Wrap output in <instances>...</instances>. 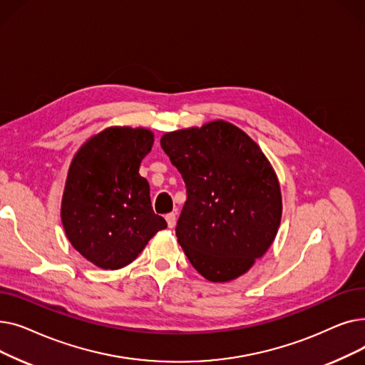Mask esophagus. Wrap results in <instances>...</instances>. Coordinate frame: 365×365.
Masks as SVG:
<instances>
[{"mask_svg": "<svg viewBox=\"0 0 365 365\" xmlns=\"http://www.w3.org/2000/svg\"><path fill=\"white\" fill-rule=\"evenodd\" d=\"M165 220H167V225H168V227H175V225H176V213H168L167 216H165Z\"/></svg>", "mask_w": 365, "mask_h": 365, "instance_id": "esophagus-1", "label": "esophagus"}]
</instances>
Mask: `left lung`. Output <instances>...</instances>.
<instances>
[{
	"label": "left lung",
	"mask_w": 365,
	"mask_h": 365,
	"mask_svg": "<svg viewBox=\"0 0 365 365\" xmlns=\"http://www.w3.org/2000/svg\"><path fill=\"white\" fill-rule=\"evenodd\" d=\"M161 148L186 185L176 226L186 257L212 282L241 277L272 245L281 223L271 163L250 136L223 120L165 133Z\"/></svg>",
	"instance_id": "left-lung-1"
}]
</instances>
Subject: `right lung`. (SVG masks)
I'll return each mask as SVG.
<instances>
[{"instance_id":"obj_1","label":"right lung","mask_w":365,"mask_h":365,"mask_svg":"<svg viewBox=\"0 0 365 365\" xmlns=\"http://www.w3.org/2000/svg\"><path fill=\"white\" fill-rule=\"evenodd\" d=\"M152 145L148 128L109 127L88 139L71 163L61 208L65 234L102 269L127 266L167 227L153 213L149 183L139 175Z\"/></svg>"}]
</instances>
